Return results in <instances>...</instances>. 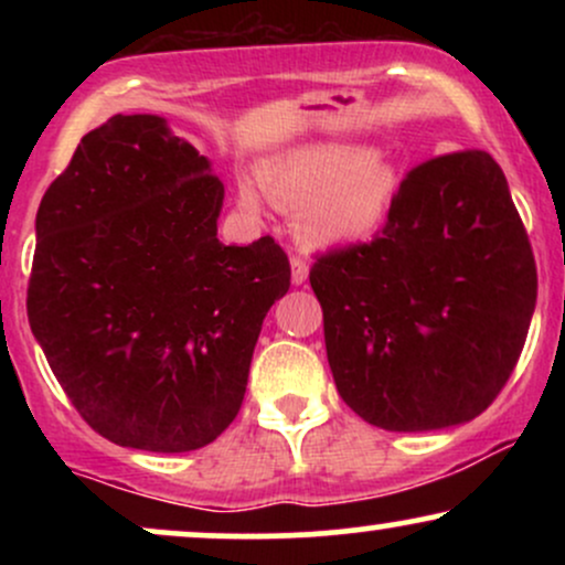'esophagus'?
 Instances as JSON below:
<instances>
[{
	"mask_svg": "<svg viewBox=\"0 0 565 565\" xmlns=\"http://www.w3.org/2000/svg\"><path fill=\"white\" fill-rule=\"evenodd\" d=\"M305 281H308V263L300 260V257H291V284L302 287Z\"/></svg>",
	"mask_w": 565,
	"mask_h": 565,
	"instance_id": "obj_1",
	"label": "esophagus"
}]
</instances>
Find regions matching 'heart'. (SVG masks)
Here are the masks:
<instances>
[{
    "mask_svg": "<svg viewBox=\"0 0 565 565\" xmlns=\"http://www.w3.org/2000/svg\"><path fill=\"white\" fill-rule=\"evenodd\" d=\"M265 199L297 217L305 249L334 252L372 236L398 193V172L364 146H305L268 159L257 172ZM238 210L260 217L263 201L252 183L236 188Z\"/></svg>",
    "mask_w": 565,
    "mask_h": 565,
    "instance_id": "1",
    "label": "heart"
}]
</instances>
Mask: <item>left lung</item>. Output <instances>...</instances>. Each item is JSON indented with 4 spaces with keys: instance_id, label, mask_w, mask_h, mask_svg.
I'll use <instances>...</instances> for the list:
<instances>
[{
    "instance_id": "left-lung-1",
    "label": "left lung",
    "mask_w": 565,
    "mask_h": 565,
    "mask_svg": "<svg viewBox=\"0 0 565 565\" xmlns=\"http://www.w3.org/2000/svg\"><path fill=\"white\" fill-rule=\"evenodd\" d=\"M342 401L382 430L465 425L518 364L536 305V265L508 180L486 151L414 167L374 242L319 257Z\"/></svg>"
}]
</instances>
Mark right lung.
<instances>
[{
	"label": "right lung",
	"instance_id": "right-lung-1",
	"mask_svg": "<svg viewBox=\"0 0 565 565\" xmlns=\"http://www.w3.org/2000/svg\"><path fill=\"white\" fill-rule=\"evenodd\" d=\"M223 196L212 161L167 119L116 114L39 204L31 332L76 412L127 449L212 444L289 289L274 238L220 242Z\"/></svg>",
	"mask_w": 565,
	"mask_h": 565
}]
</instances>
